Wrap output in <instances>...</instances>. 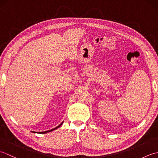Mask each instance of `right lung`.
<instances>
[{
  "label": "right lung",
  "instance_id": "1",
  "mask_svg": "<svg viewBox=\"0 0 158 158\" xmlns=\"http://www.w3.org/2000/svg\"><path fill=\"white\" fill-rule=\"evenodd\" d=\"M63 123V122H62ZM62 123H61L60 124V125L58 126H57V127H56L55 128H53V129H52V130H48V131H45V132H37V133H40V134H45V133H48V132H52V131H53V130H55L56 129H57V128H58L59 127H60L61 126V125L62 124Z\"/></svg>",
  "mask_w": 158,
  "mask_h": 158
}]
</instances>
